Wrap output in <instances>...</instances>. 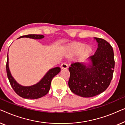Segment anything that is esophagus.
I'll list each match as a JSON object with an SVG mask.
<instances>
[{
    "mask_svg": "<svg viewBox=\"0 0 125 125\" xmlns=\"http://www.w3.org/2000/svg\"><path fill=\"white\" fill-rule=\"evenodd\" d=\"M61 68L62 69H67L68 68V64L66 63H63L61 64Z\"/></svg>",
    "mask_w": 125,
    "mask_h": 125,
    "instance_id": "1",
    "label": "esophagus"
}]
</instances>
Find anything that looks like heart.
I'll list each match as a JSON object with an SVG mask.
<instances>
[{
  "mask_svg": "<svg viewBox=\"0 0 125 125\" xmlns=\"http://www.w3.org/2000/svg\"><path fill=\"white\" fill-rule=\"evenodd\" d=\"M81 49H82V47L79 46V47H76V49H75V50H76V52H79V51H80L81 50ZM85 52H87V50H85Z\"/></svg>",
  "mask_w": 125,
  "mask_h": 125,
  "instance_id": "1",
  "label": "heart"
}]
</instances>
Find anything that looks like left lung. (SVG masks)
<instances>
[{
    "instance_id": "1",
    "label": "left lung",
    "mask_w": 125,
    "mask_h": 125,
    "mask_svg": "<svg viewBox=\"0 0 125 125\" xmlns=\"http://www.w3.org/2000/svg\"><path fill=\"white\" fill-rule=\"evenodd\" d=\"M94 38L98 47L94 55L88 58L90 63H73L68 68L70 90L81 97H91L101 94L113 78L115 64L113 49L105 40Z\"/></svg>"
}]
</instances>
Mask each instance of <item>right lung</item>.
Masks as SVG:
<instances>
[{
    "label": "right lung",
    "instance_id": "obj_1",
    "mask_svg": "<svg viewBox=\"0 0 125 125\" xmlns=\"http://www.w3.org/2000/svg\"><path fill=\"white\" fill-rule=\"evenodd\" d=\"M23 37L40 40L44 38V36L41 34H28L26 36H21L19 38ZM6 70L10 85L14 91L19 96L22 98H28H28L37 99V98L43 97L49 92L52 78L60 72L61 68L57 67L52 68L49 70L39 82L31 86H23L20 85L12 76L9 68V64H8V55H7Z\"/></svg>",
    "mask_w": 125,
    "mask_h": 125
}]
</instances>
